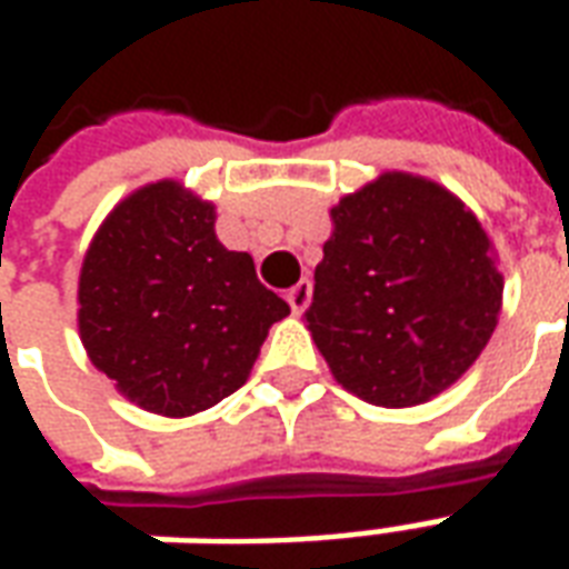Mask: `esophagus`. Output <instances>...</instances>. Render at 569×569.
Here are the masks:
<instances>
[{
    "label": "esophagus",
    "mask_w": 569,
    "mask_h": 569,
    "mask_svg": "<svg viewBox=\"0 0 569 569\" xmlns=\"http://www.w3.org/2000/svg\"><path fill=\"white\" fill-rule=\"evenodd\" d=\"M286 301H289V308L292 313H301V310L310 305V280H301L292 289H286Z\"/></svg>",
    "instance_id": "obj_1"
}]
</instances>
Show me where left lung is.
<instances>
[{
  "label": "left lung",
  "mask_w": 569,
  "mask_h": 569,
  "mask_svg": "<svg viewBox=\"0 0 569 569\" xmlns=\"http://www.w3.org/2000/svg\"><path fill=\"white\" fill-rule=\"evenodd\" d=\"M332 224L305 320L335 381L371 406L429 402L497 329L490 237L448 188L399 170L338 200Z\"/></svg>",
  "instance_id": "8db88e82"
}]
</instances>
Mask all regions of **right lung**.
<instances>
[{
    "label": "right lung",
    "mask_w": 569,
    "mask_h": 569,
    "mask_svg": "<svg viewBox=\"0 0 569 569\" xmlns=\"http://www.w3.org/2000/svg\"><path fill=\"white\" fill-rule=\"evenodd\" d=\"M212 224L210 200L161 179L106 216L81 264V345L151 415L188 418L240 390L289 313Z\"/></svg>",
    "instance_id": "1"
}]
</instances>
